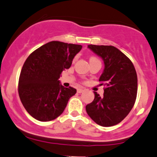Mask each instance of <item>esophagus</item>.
I'll return each instance as SVG.
<instances>
[{"label": "esophagus", "mask_w": 157, "mask_h": 157, "mask_svg": "<svg viewBox=\"0 0 157 157\" xmlns=\"http://www.w3.org/2000/svg\"><path fill=\"white\" fill-rule=\"evenodd\" d=\"M84 89H83V88H79V89H77V92H78V93H82V92H84Z\"/></svg>", "instance_id": "obj_1"}]
</instances>
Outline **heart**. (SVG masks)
Masks as SVG:
<instances>
[{
  "label": "heart",
  "mask_w": 157,
  "mask_h": 157,
  "mask_svg": "<svg viewBox=\"0 0 157 157\" xmlns=\"http://www.w3.org/2000/svg\"><path fill=\"white\" fill-rule=\"evenodd\" d=\"M91 59H97L95 57H92V58H90V60H91Z\"/></svg>",
  "instance_id": "heart-1"
}]
</instances>
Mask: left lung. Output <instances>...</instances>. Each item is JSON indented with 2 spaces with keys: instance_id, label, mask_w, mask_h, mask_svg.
I'll use <instances>...</instances> for the list:
<instances>
[{
  "instance_id": "obj_1",
  "label": "left lung",
  "mask_w": 157,
  "mask_h": 157,
  "mask_svg": "<svg viewBox=\"0 0 157 157\" xmlns=\"http://www.w3.org/2000/svg\"><path fill=\"white\" fill-rule=\"evenodd\" d=\"M103 59L105 69L101 75L104 95L94 92L95 98L86 106L87 113L101 126L118 124L131 111L138 91V77L132 61L113 46L88 45Z\"/></svg>"
}]
</instances>
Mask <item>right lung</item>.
<instances>
[{"instance_id": "obj_1", "label": "right lung", "mask_w": 157, "mask_h": 157, "mask_svg": "<svg viewBox=\"0 0 157 157\" xmlns=\"http://www.w3.org/2000/svg\"><path fill=\"white\" fill-rule=\"evenodd\" d=\"M81 49V45L51 41L27 58L19 76L18 91L23 106L32 117L47 122L63 113L77 90L64 87L59 79Z\"/></svg>"}]
</instances>
